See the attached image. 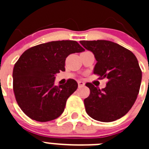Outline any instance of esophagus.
Returning a JSON list of instances; mask_svg holds the SVG:
<instances>
[{
  "mask_svg": "<svg viewBox=\"0 0 149 149\" xmlns=\"http://www.w3.org/2000/svg\"><path fill=\"white\" fill-rule=\"evenodd\" d=\"M77 84H78V86H79V87H82V86H84V85H85L84 82H83V81H77Z\"/></svg>",
  "mask_w": 149,
  "mask_h": 149,
  "instance_id": "1",
  "label": "esophagus"
}]
</instances>
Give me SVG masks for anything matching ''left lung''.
<instances>
[{
  "label": "left lung",
  "mask_w": 149,
  "mask_h": 149,
  "mask_svg": "<svg viewBox=\"0 0 149 149\" xmlns=\"http://www.w3.org/2000/svg\"><path fill=\"white\" fill-rule=\"evenodd\" d=\"M80 43L94 54L97 61L94 74L109 80L102 89L86 83L90 89L89 96L84 99L86 113L100 122L120 119L131 110L140 88L142 71L136 56L111 41H81Z\"/></svg>",
  "instance_id": "8db88e82"
}]
</instances>
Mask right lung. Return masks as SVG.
<instances>
[{
    "instance_id": "add662e5",
    "label": "right lung",
    "mask_w": 149,
    "mask_h": 149,
    "mask_svg": "<svg viewBox=\"0 0 149 149\" xmlns=\"http://www.w3.org/2000/svg\"><path fill=\"white\" fill-rule=\"evenodd\" d=\"M85 50L76 41H53L25 51L13 68V91L18 106L30 119L48 122L64 111L68 97L77 89L73 79L55 86V75L65 71V58Z\"/></svg>"
}]
</instances>
